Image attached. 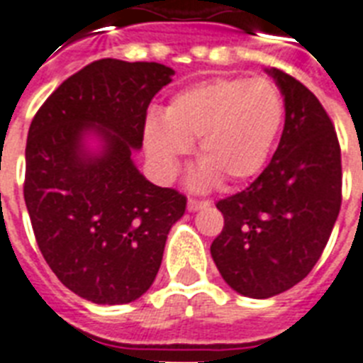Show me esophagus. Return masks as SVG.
Here are the masks:
<instances>
[{"label": "esophagus", "mask_w": 363, "mask_h": 363, "mask_svg": "<svg viewBox=\"0 0 363 363\" xmlns=\"http://www.w3.org/2000/svg\"><path fill=\"white\" fill-rule=\"evenodd\" d=\"M203 207H209V201H198V199H188V211H190V213H196V211L203 209Z\"/></svg>", "instance_id": "obj_1"}]
</instances>
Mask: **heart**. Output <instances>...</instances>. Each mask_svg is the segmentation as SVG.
Here are the masks:
<instances>
[{
	"instance_id": "1",
	"label": "heart",
	"mask_w": 363,
	"mask_h": 363,
	"mask_svg": "<svg viewBox=\"0 0 363 363\" xmlns=\"http://www.w3.org/2000/svg\"><path fill=\"white\" fill-rule=\"evenodd\" d=\"M281 90L265 79H211L175 94L164 118L145 124V150L156 175L171 181L196 143L198 167L188 186L198 192L218 182L235 186L256 177L281 130Z\"/></svg>"
}]
</instances>
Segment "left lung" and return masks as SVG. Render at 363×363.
Masks as SVG:
<instances>
[{
    "instance_id": "8db88e82",
    "label": "left lung",
    "mask_w": 363,
    "mask_h": 363,
    "mask_svg": "<svg viewBox=\"0 0 363 363\" xmlns=\"http://www.w3.org/2000/svg\"><path fill=\"white\" fill-rule=\"evenodd\" d=\"M265 73L284 98V130L269 165L242 192L216 203L224 228L211 256L228 286L265 299L303 281L341 209V148L330 116L294 77Z\"/></svg>"
}]
</instances>
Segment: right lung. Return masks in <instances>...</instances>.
<instances>
[{"mask_svg": "<svg viewBox=\"0 0 363 363\" xmlns=\"http://www.w3.org/2000/svg\"><path fill=\"white\" fill-rule=\"evenodd\" d=\"M175 71L105 58L60 84L31 121L24 199L43 258L99 305L135 301L158 275L182 194L137 169L147 109Z\"/></svg>", "mask_w": 363, "mask_h": 363, "instance_id": "add662e5", "label": "right lung"}]
</instances>
